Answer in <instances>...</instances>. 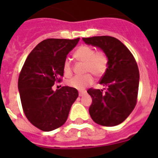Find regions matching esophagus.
Here are the masks:
<instances>
[{
  "label": "esophagus",
  "mask_w": 158,
  "mask_h": 158,
  "mask_svg": "<svg viewBox=\"0 0 158 158\" xmlns=\"http://www.w3.org/2000/svg\"><path fill=\"white\" fill-rule=\"evenodd\" d=\"M85 94V92H79V96H82Z\"/></svg>",
  "instance_id": "obj_1"
}]
</instances>
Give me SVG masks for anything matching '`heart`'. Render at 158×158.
Instances as JSON below:
<instances>
[{
  "label": "heart",
  "mask_w": 158,
  "mask_h": 158,
  "mask_svg": "<svg viewBox=\"0 0 158 158\" xmlns=\"http://www.w3.org/2000/svg\"><path fill=\"white\" fill-rule=\"evenodd\" d=\"M74 58L80 62H85V72L91 73L96 77H100L106 73L108 66V57L103 51H95L93 47L89 46H80L74 53ZM64 74L69 76L72 73V65L69 59H65L63 62ZM91 73H86L82 76H75L66 81L69 87L77 90H83L91 85L94 81V78Z\"/></svg>",
  "instance_id": "heart-1"
}]
</instances>
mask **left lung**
<instances>
[{
  "mask_svg": "<svg viewBox=\"0 0 158 158\" xmlns=\"http://www.w3.org/2000/svg\"><path fill=\"white\" fill-rule=\"evenodd\" d=\"M89 45L100 48L108 57V66L100 84L106 91L89 89L92 97L89 114L101 126L113 127L123 122L137 104L139 71L133 54L122 42L111 36L83 38Z\"/></svg>",
  "mask_w": 158,
  "mask_h": 158,
  "instance_id": "obj_1",
  "label": "left lung"
}]
</instances>
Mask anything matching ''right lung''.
<instances>
[{"label":"right lung","instance_id":"right-lung-1","mask_svg":"<svg viewBox=\"0 0 158 158\" xmlns=\"http://www.w3.org/2000/svg\"><path fill=\"white\" fill-rule=\"evenodd\" d=\"M80 38L47 39L29 54L20 71L18 89L22 107L29 122L43 131L62 127L78 96L76 89L63 86L53 91L63 77V62Z\"/></svg>","mask_w":158,"mask_h":158}]
</instances>
